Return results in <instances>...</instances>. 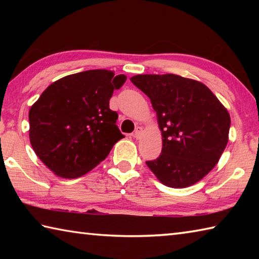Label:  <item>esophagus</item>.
Segmentation results:
<instances>
[{
  "mask_svg": "<svg viewBox=\"0 0 259 259\" xmlns=\"http://www.w3.org/2000/svg\"><path fill=\"white\" fill-rule=\"evenodd\" d=\"M142 133H143V129L140 128V126H137V128L135 129V131H134V137L135 138H140V136H142Z\"/></svg>",
  "mask_w": 259,
  "mask_h": 259,
  "instance_id": "1",
  "label": "esophagus"
}]
</instances>
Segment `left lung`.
Here are the masks:
<instances>
[{
	"instance_id": "obj_1",
	"label": "left lung",
	"mask_w": 259,
	"mask_h": 259,
	"mask_svg": "<svg viewBox=\"0 0 259 259\" xmlns=\"http://www.w3.org/2000/svg\"><path fill=\"white\" fill-rule=\"evenodd\" d=\"M151 99L162 133V151L148 168L164 185L191 186L218 163L229 142L231 117L208 87L175 74L130 78Z\"/></svg>"
}]
</instances>
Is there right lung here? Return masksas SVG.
Instances as JSON below:
<instances>
[{
	"label": "right lung",
	"mask_w": 259,
	"mask_h": 259,
	"mask_svg": "<svg viewBox=\"0 0 259 259\" xmlns=\"http://www.w3.org/2000/svg\"><path fill=\"white\" fill-rule=\"evenodd\" d=\"M125 80L123 74L114 75L107 69L72 74L48 87L30 107V144L57 176H83L124 137L109 99Z\"/></svg>",
	"instance_id": "1"
}]
</instances>
